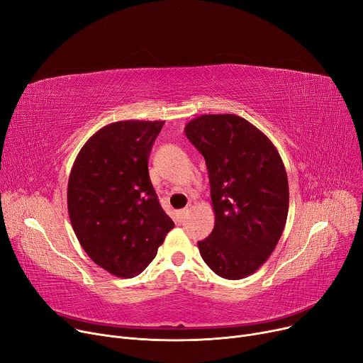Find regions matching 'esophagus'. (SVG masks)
I'll list each match as a JSON object with an SVG mask.
<instances>
[{
  "mask_svg": "<svg viewBox=\"0 0 363 363\" xmlns=\"http://www.w3.org/2000/svg\"><path fill=\"white\" fill-rule=\"evenodd\" d=\"M191 208H193V206H191V204H188L185 208H182V211H179V212H178L179 219H185V218L188 216V213L191 212Z\"/></svg>",
  "mask_w": 363,
  "mask_h": 363,
  "instance_id": "34e87169",
  "label": "esophagus"
}]
</instances>
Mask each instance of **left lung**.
I'll return each instance as SVG.
<instances>
[{
  "mask_svg": "<svg viewBox=\"0 0 363 363\" xmlns=\"http://www.w3.org/2000/svg\"><path fill=\"white\" fill-rule=\"evenodd\" d=\"M185 135L211 181L215 228L199 250L216 275L242 279L268 260L289 215V179L277 147L237 114H201Z\"/></svg>",
  "mask_w": 363,
  "mask_h": 363,
  "instance_id": "1",
  "label": "left lung"
}]
</instances>
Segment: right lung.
I'll list each match as a JSON object with an SVG mask.
<instances>
[{
	"instance_id": "obj_1",
	"label": "right lung",
	"mask_w": 363,
	"mask_h": 363,
	"mask_svg": "<svg viewBox=\"0 0 363 363\" xmlns=\"http://www.w3.org/2000/svg\"><path fill=\"white\" fill-rule=\"evenodd\" d=\"M163 121L106 125L72 166L67 211L82 249L108 274L132 278L156 257L175 226L148 175V156Z\"/></svg>"
}]
</instances>
